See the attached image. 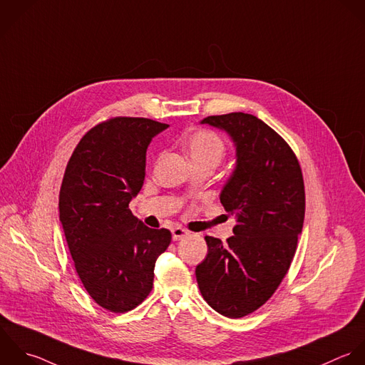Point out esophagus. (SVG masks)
<instances>
[{
  "label": "esophagus",
  "mask_w": 365,
  "mask_h": 365,
  "mask_svg": "<svg viewBox=\"0 0 365 365\" xmlns=\"http://www.w3.org/2000/svg\"><path fill=\"white\" fill-rule=\"evenodd\" d=\"M186 236H189V232L186 229H183V227H173L172 229V239L175 242H178V240H180V239H183Z\"/></svg>",
  "instance_id": "1"
}]
</instances>
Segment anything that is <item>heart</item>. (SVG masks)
Instances as JSON below:
<instances>
[{
    "instance_id": "1",
    "label": "heart",
    "mask_w": 365,
    "mask_h": 365,
    "mask_svg": "<svg viewBox=\"0 0 365 365\" xmlns=\"http://www.w3.org/2000/svg\"><path fill=\"white\" fill-rule=\"evenodd\" d=\"M182 145L192 165L209 163L216 168L226 155L225 140L209 129H200L187 135Z\"/></svg>"
}]
</instances>
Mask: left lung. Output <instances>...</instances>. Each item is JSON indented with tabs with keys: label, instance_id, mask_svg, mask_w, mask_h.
I'll return each mask as SVG.
<instances>
[{
	"label": "left lung",
	"instance_id": "8db88e82",
	"mask_svg": "<svg viewBox=\"0 0 365 365\" xmlns=\"http://www.w3.org/2000/svg\"><path fill=\"white\" fill-rule=\"evenodd\" d=\"M202 123L226 130L236 146L220 202L237 225L226 243L205 237L207 256L196 280L213 310L240 319L262 307L290 269L304 222V180L289 143L255 115L232 112Z\"/></svg>",
	"mask_w": 365,
	"mask_h": 365
}]
</instances>
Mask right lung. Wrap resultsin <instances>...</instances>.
<instances>
[{
    "instance_id": "obj_1",
    "label": "right lung",
    "mask_w": 365,
    "mask_h": 365,
    "mask_svg": "<svg viewBox=\"0 0 365 365\" xmlns=\"http://www.w3.org/2000/svg\"><path fill=\"white\" fill-rule=\"evenodd\" d=\"M169 125L116 116L88 130L66 165L59 220L75 270L96 304L112 313L139 306L153 286L168 229H150L129 202L143 186L146 149Z\"/></svg>"
}]
</instances>
